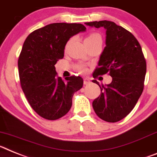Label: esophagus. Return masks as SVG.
Segmentation results:
<instances>
[{"instance_id":"esophagus-1","label":"esophagus","mask_w":157,"mask_h":157,"mask_svg":"<svg viewBox=\"0 0 157 157\" xmlns=\"http://www.w3.org/2000/svg\"><path fill=\"white\" fill-rule=\"evenodd\" d=\"M89 83H90V80H88V78L84 79V84H89Z\"/></svg>"}]
</instances>
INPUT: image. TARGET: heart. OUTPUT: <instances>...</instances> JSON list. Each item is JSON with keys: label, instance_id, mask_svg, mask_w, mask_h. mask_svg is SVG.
<instances>
[{"label": "heart", "instance_id": "1", "mask_svg": "<svg viewBox=\"0 0 157 157\" xmlns=\"http://www.w3.org/2000/svg\"><path fill=\"white\" fill-rule=\"evenodd\" d=\"M95 40H102L101 36L97 33H92L88 35V37L85 39L84 42H91V41H95ZM81 69H84L83 68H81Z\"/></svg>", "mask_w": 157, "mask_h": 157}]
</instances>
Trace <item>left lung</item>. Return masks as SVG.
<instances>
[{
	"mask_svg": "<svg viewBox=\"0 0 157 157\" xmlns=\"http://www.w3.org/2000/svg\"><path fill=\"white\" fill-rule=\"evenodd\" d=\"M106 30V46L93 77L108 73L111 84L100 86L101 93L92 102L95 114L108 122L122 120L135 107L144 88L146 62L141 45L129 31L107 20L85 23Z\"/></svg>",
	"mask_w": 157,
	"mask_h": 157,
	"instance_id": "1",
	"label": "left lung"
}]
</instances>
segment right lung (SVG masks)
I'll return each mask as SVG.
<instances>
[{
	"label": "right lung",
	"mask_w": 157,
	"mask_h": 157,
	"mask_svg": "<svg viewBox=\"0 0 157 157\" xmlns=\"http://www.w3.org/2000/svg\"><path fill=\"white\" fill-rule=\"evenodd\" d=\"M85 31L83 24L55 23L35 30L24 41L18 60L20 84L31 107L43 118L56 120L67 114L73 94L83 87L80 77L62 80L54 65L63 58L69 39Z\"/></svg>",
	"instance_id": "1"
}]
</instances>
